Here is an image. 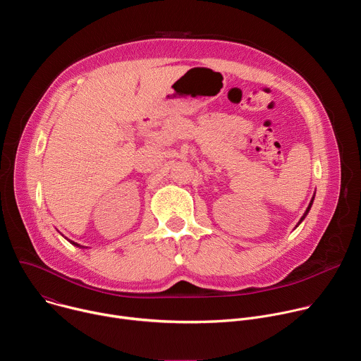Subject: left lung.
Returning a JSON list of instances; mask_svg holds the SVG:
<instances>
[{
	"mask_svg": "<svg viewBox=\"0 0 361 361\" xmlns=\"http://www.w3.org/2000/svg\"><path fill=\"white\" fill-rule=\"evenodd\" d=\"M312 204H313V200H312V202H310V205H308V209H307V212H305V214H307V213H308V210H310V207H312ZM305 214H304V216H302V219H304V217H305ZM302 219H301V220H302Z\"/></svg>",
	"mask_w": 361,
	"mask_h": 361,
	"instance_id": "left-lung-1",
	"label": "left lung"
}]
</instances>
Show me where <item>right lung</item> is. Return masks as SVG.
I'll use <instances>...</instances> for the list:
<instances>
[{
    "instance_id": "add662e5",
    "label": "right lung",
    "mask_w": 361,
    "mask_h": 361,
    "mask_svg": "<svg viewBox=\"0 0 361 361\" xmlns=\"http://www.w3.org/2000/svg\"><path fill=\"white\" fill-rule=\"evenodd\" d=\"M73 244H75V243H73ZM75 245H78V244H75Z\"/></svg>"
}]
</instances>
